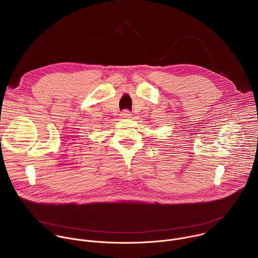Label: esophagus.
Instances as JSON below:
<instances>
[{
    "label": "esophagus",
    "instance_id": "esophagus-1",
    "mask_svg": "<svg viewBox=\"0 0 258 258\" xmlns=\"http://www.w3.org/2000/svg\"><path fill=\"white\" fill-rule=\"evenodd\" d=\"M131 112L128 111V110H123V111L121 112V117L123 118H130L131 117Z\"/></svg>",
    "mask_w": 258,
    "mask_h": 258
}]
</instances>
